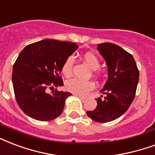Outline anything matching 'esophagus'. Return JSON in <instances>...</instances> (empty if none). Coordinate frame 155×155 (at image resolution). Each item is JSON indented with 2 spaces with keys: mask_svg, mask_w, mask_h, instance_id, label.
I'll use <instances>...</instances> for the list:
<instances>
[{
  "mask_svg": "<svg viewBox=\"0 0 155 155\" xmlns=\"http://www.w3.org/2000/svg\"><path fill=\"white\" fill-rule=\"evenodd\" d=\"M74 95H76L77 97H78V98H80L81 100H85L86 99V97L85 96H82V95H78V94H73Z\"/></svg>",
  "mask_w": 155,
  "mask_h": 155,
  "instance_id": "obj_1",
  "label": "esophagus"
}]
</instances>
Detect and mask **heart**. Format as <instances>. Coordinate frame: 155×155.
<instances>
[{"label":"heart","mask_w":155,"mask_h":155,"mask_svg":"<svg viewBox=\"0 0 155 155\" xmlns=\"http://www.w3.org/2000/svg\"><path fill=\"white\" fill-rule=\"evenodd\" d=\"M82 60L87 64V66L93 70V73L95 75H99L100 73L96 70L100 68L101 62L99 58L94 53L87 52L83 54ZM74 63V59L72 55L68 56L62 65V73L65 77H70L73 73V66ZM65 88L66 90L70 92L75 93L78 95H86L90 91L95 87V83L92 81H83L78 78L69 79L65 82Z\"/></svg>","instance_id":"b5f03b06"}]
</instances>
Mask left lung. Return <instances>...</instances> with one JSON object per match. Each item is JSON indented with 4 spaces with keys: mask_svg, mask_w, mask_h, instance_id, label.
Segmentation results:
<instances>
[{
    "mask_svg": "<svg viewBox=\"0 0 155 155\" xmlns=\"http://www.w3.org/2000/svg\"><path fill=\"white\" fill-rule=\"evenodd\" d=\"M108 66V80L101 91L104 97L95 99L97 106L87 114L95 122L108 123L126 112L136 95L139 70L134 58L122 47L109 42L98 45Z\"/></svg>",
    "mask_w": 155,
    "mask_h": 155,
    "instance_id": "obj_1",
    "label": "left lung"
}]
</instances>
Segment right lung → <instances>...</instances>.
Wrapping results in <instances>:
<instances>
[{"instance_id":"obj_1","label":"right lung","mask_w":155,"mask_h":155,"mask_svg":"<svg viewBox=\"0 0 155 155\" xmlns=\"http://www.w3.org/2000/svg\"><path fill=\"white\" fill-rule=\"evenodd\" d=\"M78 46L70 41L46 39L32 43L21 51L13 66L12 82L18 106L28 116L51 121L63 112L72 94L48 88L63 86L60 76L64 60Z\"/></svg>"}]
</instances>
